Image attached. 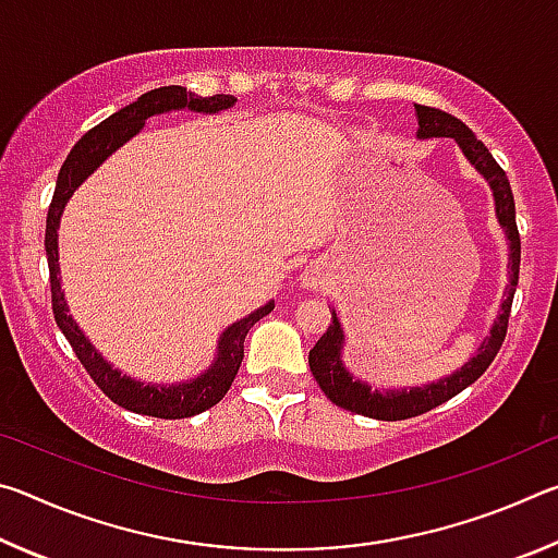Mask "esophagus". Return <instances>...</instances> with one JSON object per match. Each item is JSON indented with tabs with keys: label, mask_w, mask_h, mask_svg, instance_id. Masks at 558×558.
I'll list each match as a JSON object with an SVG mask.
<instances>
[{
	"label": "esophagus",
	"mask_w": 558,
	"mask_h": 558,
	"mask_svg": "<svg viewBox=\"0 0 558 558\" xmlns=\"http://www.w3.org/2000/svg\"><path fill=\"white\" fill-rule=\"evenodd\" d=\"M302 282H305L307 288H319L325 282V272L319 270V268H313L310 266L307 270H305V276H302Z\"/></svg>",
	"instance_id": "1"
}]
</instances>
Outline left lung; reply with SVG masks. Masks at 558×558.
<instances>
[{
    "label": "left lung",
    "instance_id": "obj_1",
    "mask_svg": "<svg viewBox=\"0 0 558 558\" xmlns=\"http://www.w3.org/2000/svg\"><path fill=\"white\" fill-rule=\"evenodd\" d=\"M418 112V137H456V143L462 147V153L472 165L480 169V174L493 186L497 219L509 239V286L507 298L502 302V313H499L495 327L489 329V337L477 349V354L462 366L460 372L446 376L436 384L423 386V389L411 391H372V386L352 379L342 362H339V352H342V325H339L337 313H332V323H329L327 332L317 339V344L310 349V372L319 384V389L335 405L344 411H352L359 415H369V418L379 421H403L413 418V415L428 413L430 409H438L440 403L450 401L452 396L465 391L470 384H475L480 376L487 372V366L495 362V356L502 347L507 337L509 313H512V300L519 280V258H522V243H519L517 219H514V196L512 186L505 169L495 162L489 149L480 143L475 132H472L465 122L458 120L450 112L430 106H415Z\"/></svg>",
    "mask_w": 558,
    "mask_h": 558
}]
</instances>
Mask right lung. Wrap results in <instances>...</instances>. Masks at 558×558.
I'll use <instances>...</instances> for the list:
<instances>
[{
    "label": "right lung",
    "instance_id": "right-lung-1",
    "mask_svg": "<svg viewBox=\"0 0 558 558\" xmlns=\"http://www.w3.org/2000/svg\"><path fill=\"white\" fill-rule=\"evenodd\" d=\"M233 96H209V98H199L194 93H186L182 86H162L155 90H147L140 96L135 102H130L118 112H112L110 118H106L93 130H88L83 135L75 147L71 149V155L65 157V162L59 172V182H56V192L49 206V216H46V258H49V278H51V307H53V317L56 325L61 327V332L69 339V344L73 347L75 356L81 359L83 369L90 374V379L96 381L98 389L108 396L112 403L122 405L132 413H143V415H155V418H192V415L202 413L211 405L219 403L226 391L231 389V384L239 374L241 359H243V342L248 329L258 323V319L266 317L272 307V302L263 305L256 313H251L248 317H243L241 323H233L229 329H226L219 344V356H216L214 366L206 374H202L199 379L189 381V384H179V386H169V389H159V386H149V384H140L132 381L128 376H122L118 369L102 359L93 344L88 342L78 325L73 323V317L69 315V307H65L63 292H61V280H59V221L63 214L65 202L71 199V194L75 192L83 179H86L93 169H96L102 159H106L110 153L128 143L132 135H137L143 130L145 120L159 116V112H169V110H179V108H189L196 112H219L233 106Z\"/></svg>",
    "mask_w": 558,
    "mask_h": 558
}]
</instances>
